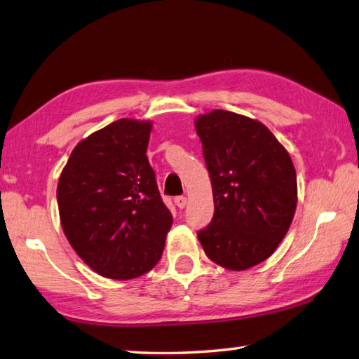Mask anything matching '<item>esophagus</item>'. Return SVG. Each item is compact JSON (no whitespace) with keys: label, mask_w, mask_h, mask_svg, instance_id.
Segmentation results:
<instances>
[{"label":"esophagus","mask_w":359,"mask_h":359,"mask_svg":"<svg viewBox=\"0 0 359 359\" xmlns=\"http://www.w3.org/2000/svg\"><path fill=\"white\" fill-rule=\"evenodd\" d=\"M175 205H177L180 209H184L187 205V198L182 197V195H180V197H175Z\"/></svg>","instance_id":"1"}]
</instances>
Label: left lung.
Listing matches in <instances>:
<instances>
[{"label": "left lung", "mask_w": 359, "mask_h": 359, "mask_svg": "<svg viewBox=\"0 0 359 359\" xmlns=\"http://www.w3.org/2000/svg\"><path fill=\"white\" fill-rule=\"evenodd\" d=\"M212 182L214 217L197 233L208 258L228 270L266 261L297 208V173L261 121L214 109L195 120Z\"/></svg>", "instance_id": "1"}]
</instances>
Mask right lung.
<instances>
[{"label": "right lung", "mask_w": 359, "mask_h": 359, "mask_svg": "<svg viewBox=\"0 0 359 359\" xmlns=\"http://www.w3.org/2000/svg\"><path fill=\"white\" fill-rule=\"evenodd\" d=\"M151 121L120 118L81 140L57 184L60 225L74 252L104 278L156 266L173 217L147 158Z\"/></svg>", "instance_id": "obj_1"}]
</instances>
